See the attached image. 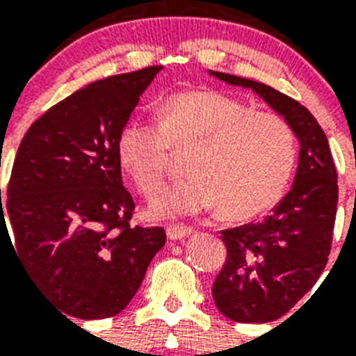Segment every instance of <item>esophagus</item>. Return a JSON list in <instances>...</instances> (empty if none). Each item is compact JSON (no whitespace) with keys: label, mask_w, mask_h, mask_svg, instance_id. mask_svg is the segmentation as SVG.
Wrapping results in <instances>:
<instances>
[{"label":"esophagus","mask_w":356,"mask_h":356,"mask_svg":"<svg viewBox=\"0 0 356 356\" xmlns=\"http://www.w3.org/2000/svg\"><path fill=\"white\" fill-rule=\"evenodd\" d=\"M192 231H194V229L188 227V225H170V227L166 229V234L170 240H181V238L192 234Z\"/></svg>","instance_id":"esophagus-1"}]
</instances>
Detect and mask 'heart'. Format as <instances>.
<instances>
[{
	"instance_id": "obj_1",
	"label": "heart",
	"mask_w": 356,
	"mask_h": 356,
	"mask_svg": "<svg viewBox=\"0 0 356 356\" xmlns=\"http://www.w3.org/2000/svg\"><path fill=\"white\" fill-rule=\"evenodd\" d=\"M170 151L188 153L184 172L190 177L153 201V216L220 207L227 220H253L281 200L298 159L293 131L281 116L254 113L216 90L173 94L156 111V125L133 118L116 136L120 168L145 197L166 181Z\"/></svg>"
}]
</instances>
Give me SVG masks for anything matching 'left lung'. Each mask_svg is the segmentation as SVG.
<instances>
[{
  "label": "left lung",
  "mask_w": 356,
  "mask_h": 356,
  "mask_svg": "<svg viewBox=\"0 0 356 356\" xmlns=\"http://www.w3.org/2000/svg\"><path fill=\"white\" fill-rule=\"evenodd\" d=\"M214 75L229 85L253 88L301 140L292 190L270 216L222 231L227 259L212 284L214 303L238 323H268L286 314L325 270L337 220V166L309 108L264 83L222 72Z\"/></svg>",
  "instance_id": "8db88e82"
}]
</instances>
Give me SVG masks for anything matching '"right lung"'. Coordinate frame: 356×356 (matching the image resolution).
I'll return each instance as SVG.
<instances>
[{
	"mask_svg": "<svg viewBox=\"0 0 356 356\" xmlns=\"http://www.w3.org/2000/svg\"><path fill=\"white\" fill-rule=\"evenodd\" d=\"M161 68L83 86L31 123L19 142L0 205V240L5 233L10 242L7 217L25 273L70 318L122 312L166 242L162 227L129 223L134 201L116 156L120 129Z\"/></svg>",
	"mask_w": 356,
	"mask_h": 356,
	"instance_id": "1",
	"label": "right lung"
}]
</instances>
